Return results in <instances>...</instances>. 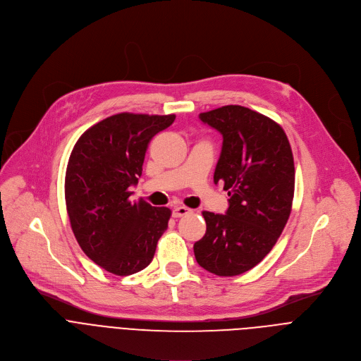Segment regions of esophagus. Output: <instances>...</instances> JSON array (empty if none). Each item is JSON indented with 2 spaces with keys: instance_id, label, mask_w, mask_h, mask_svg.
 Returning <instances> with one entry per match:
<instances>
[{
  "instance_id": "34e87169",
  "label": "esophagus",
  "mask_w": 361,
  "mask_h": 361,
  "mask_svg": "<svg viewBox=\"0 0 361 361\" xmlns=\"http://www.w3.org/2000/svg\"><path fill=\"white\" fill-rule=\"evenodd\" d=\"M190 212H191V210L187 209V207H184V205H178V207H176V209L173 210V217H174V219L184 217V216H187Z\"/></svg>"
}]
</instances>
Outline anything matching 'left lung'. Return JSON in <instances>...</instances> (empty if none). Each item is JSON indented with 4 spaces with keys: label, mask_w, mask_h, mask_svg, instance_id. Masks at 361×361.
Returning <instances> with one entry per match:
<instances>
[{
    "label": "left lung",
    "mask_w": 361,
    "mask_h": 361,
    "mask_svg": "<svg viewBox=\"0 0 361 361\" xmlns=\"http://www.w3.org/2000/svg\"><path fill=\"white\" fill-rule=\"evenodd\" d=\"M223 135L214 183L228 191L226 214L202 212L207 224L194 244L197 263L220 277L243 274L271 251L291 213L294 160L284 130L241 106L201 113Z\"/></svg>",
    "instance_id": "left-lung-1"
}]
</instances>
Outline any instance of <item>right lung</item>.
<instances>
[{
	"label": "right lung",
	"instance_id": "add662e5",
	"mask_svg": "<svg viewBox=\"0 0 361 361\" xmlns=\"http://www.w3.org/2000/svg\"><path fill=\"white\" fill-rule=\"evenodd\" d=\"M174 114L121 113L90 127L75 142L66 173L73 233L90 260L116 276L144 270L169 227L171 210L131 202L147 147Z\"/></svg>",
	"mask_w": 361,
	"mask_h": 361
}]
</instances>
